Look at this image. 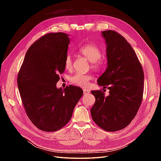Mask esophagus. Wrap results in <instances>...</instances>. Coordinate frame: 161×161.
Listing matches in <instances>:
<instances>
[{"label": "esophagus", "instance_id": "34e87169", "mask_svg": "<svg viewBox=\"0 0 161 161\" xmlns=\"http://www.w3.org/2000/svg\"><path fill=\"white\" fill-rule=\"evenodd\" d=\"M83 92L84 94H88L90 92V91L89 89H83Z\"/></svg>", "mask_w": 161, "mask_h": 161}]
</instances>
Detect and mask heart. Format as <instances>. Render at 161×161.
<instances>
[{
	"instance_id": "b5f03b06",
	"label": "heart",
	"mask_w": 161,
	"mask_h": 161,
	"mask_svg": "<svg viewBox=\"0 0 161 161\" xmlns=\"http://www.w3.org/2000/svg\"><path fill=\"white\" fill-rule=\"evenodd\" d=\"M79 52L91 62V66L92 69L100 71L104 68L105 62L103 59H101L102 52L98 46L92 43H86L79 47ZM64 66L66 69H70L72 66V59L70 54H68L66 56ZM92 79V76L91 75L77 72L70 77L69 80L72 84L75 85L86 87L89 85Z\"/></svg>"
}]
</instances>
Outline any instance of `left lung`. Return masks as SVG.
I'll list each match as a JSON object with an SVG mask.
<instances>
[{"mask_svg":"<svg viewBox=\"0 0 161 161\" xmlns=\"http://www.w3.org/2000/svg\"><path fill=\"white\" fill-rule=\"evenodd\" d=\"M107 43L108 68L97 83L109 90L91 91L95 103L91 109L94 122L105 131H116L128 126L142 103V66L132 47L115 31H102Z\"/></svg>","mask_w":161,"mask_h":161,"instance_id":"8db88e82","label":"left lung"}]
</instances>
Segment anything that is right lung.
Wrapping results in <instances>:
<instances>
[{
	"label": "right lung",
	"instance_id": "obj_1",
	"mask_svg": "<svg viewBox=\"0 0 161 161\" xmlns=\"http://www.w3.org/2000/svg\"><path fill=\"white\" fill-rule=\"evenodd\" d=\"M69 42L64 33L43 36L28 49L18 73L17 85L27 115L38 129L48 132L69 123L83 95L79 86L56 88L65 70Z\"/></svg>",
	"mask_w": 161,
	"mask_h": 161
}]
</instances>
